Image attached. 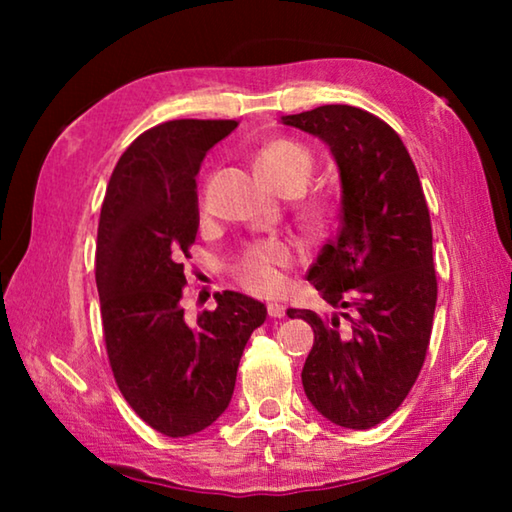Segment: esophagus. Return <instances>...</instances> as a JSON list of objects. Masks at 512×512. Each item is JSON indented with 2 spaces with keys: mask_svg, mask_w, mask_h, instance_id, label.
<instances>
[{
  "mask_svg": "<svg viewBox=\"0 0 512 512\" xmlns=\"http://www.w3.org/2000/svg\"><path fill=\"white\" fill-rule=\"evenodd\" d=\"M284 314H287V305H282V302H268V316L271 318H282Z\"/></svg>",
  "mask_w": 512,
  "mask_h": 512,
  "instance_id": "esophagus-1",
  "label": "esophagus"
}]
</instances>
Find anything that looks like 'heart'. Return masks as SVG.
<instances>
[{"mask_svg":"<svg viewBox=\"0 0 512 512\" xmlns=\"http://www.w3.org/2000/svg\"><path fill=\"white\" fill-rule=\"evenodd\" d=\"M255 169L262 176L268 187L275 192H302L307 187L311 169H314V158L307 146L291 140H275L266 144L255 158ZM201 212H207L205 196L201 198ZM327 216L325 203L307 205V219L323 221ZM293 259V250L287 241L271 239L264 244L253 246L241 257L237 266V275L246 289L255 293H275L282 289L284 275L282 268Z\"/></svg>","mask_w":512,"mask_h":512,"instance_id":"obj_1","label":"heart"}]
</instances>
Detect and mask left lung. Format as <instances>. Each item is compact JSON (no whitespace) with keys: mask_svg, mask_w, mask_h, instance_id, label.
<instances>
[{"mask_svg":"<svg viewBox=\"0 0 512 512\" xmlns=\"http://www.w3.org/2000/svg\"><path fill=\"white\" fill-rule=\"evenodd\" d=\"M280 121L323 140L341 178L339 235L307 273L334 311H287L314 329L302 386L329 422L370 429L404 402L427 357L438 298L429 207L386 121L341 103Z\"/></svg>","mask_w":512,"mask_h":512,"instance_id":"obj_1","label":"left lung"}]
</instances>
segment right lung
<instances>
[{"mask_svg":"<svg viewBox=\"0 0 512 512\" xmlns=\"http://www.w3.org/2000/svg\"><path fill=\"white\" fill-rule=\"evenodd\" d=\"M235 119H173L121 155L101 205L97 289L103 339L121 395L169 438L192 436L228 409L239 359L266 307L237 291L189 323L180 305L198 232L196 173Z\"/></svg>","mask_w":512,"mask_h":512,"instance_id":"obj_1","label":"right lung"}]
</instances>
